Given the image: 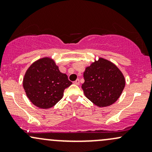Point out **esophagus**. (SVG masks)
Returning <instances> with one entry per match:
<instances>
[{
    "label": "esophagus",
    "mask_w": 152,
    "mask_h": 152,
    "mask_svg": "<svg viewBox=\"0 0 152 152\" xmlns=\"http://www.w3.org/2000/svg\"><path fill=\"white\" fill-rule=\"evenodd\" d=\"M74 84H76V85H79V83H80L79 79H76V81L74 82Z\"/></svg>",
    "instance_id": "34e87169"
}]
</instances>
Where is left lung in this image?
Instances as JSON below:
<instances>
[{
    "instance_id": "1",
    "label": "left lung",
    "mask_w": 152,
    "mask_h": 152,
    "mask_svg": "<svg viewBox=\"0 0 152 152\" xmlns=\"http://www.w3.org/2000/svg\"><path fill=\"white\" fill-rule=\"evenodd\" d=\"M82 89L88 99L99 107L114 104L125 87V78L114 63L99 57L83 72Z\"/></svg>"
}]
</instances>
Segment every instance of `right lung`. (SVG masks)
<instances>
[{"label":"right lung","instance_id":"add662e5","mask_svg":"<svg viewBox=\"0 0 152 152\" xmlns=\"http://www.w3.org/2000/svg\"><path fill=\"white\" fill-rule=\"evenodd\" d=\"M72 84L50 57H43L26 70L23 86L31 102L40 109L53 107L63 98L65 88Z\"/></svg>","mask_w":152,"mask_h":152}]
</instances>
